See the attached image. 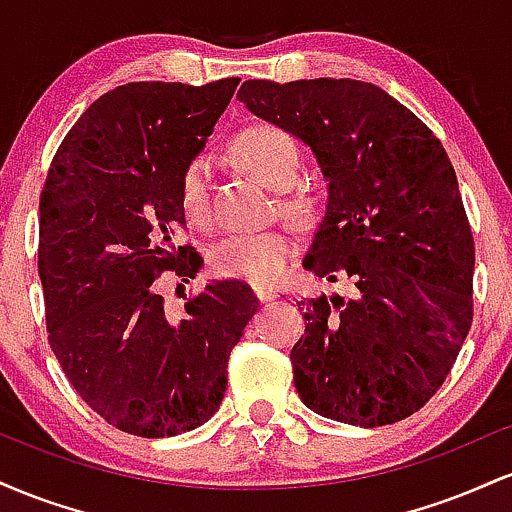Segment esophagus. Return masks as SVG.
<instances>
[{
	"instance_id": "obj_1",
	"label": "esophagus",
	"mask_w": 512,
	"mask_h": 512,
	"mask_svg": "<svg viewBox=\"0 0 512 512\" xmlns=\"http://www.w3.org/2000/svg\"><path fill=\"white\" fill-rule=\"evenodd\" d=\"M255 296L260 298V301H274L276 289H269V286H255Z\"/></svg>"
}]
</instances>
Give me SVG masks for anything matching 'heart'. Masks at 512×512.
Listing matches in <instances>:
<instances>
[{"instance_id":"b5f03b06","label":"heart","mask_w":512,"mask_h":512,"mask_svg":"<svg viewBox=\"0 0 512 512\" xmlns=\"http://www.w3.org/2000/svg\"><path fill=\"white\" fill-rule=\"evenodd\" d=\"M231 151L262 185L279 190V209L298 223L317 211L313 185L298 180L303 166L301 146L289 132L274 125H250L233 137ZM180 207L190 223L204 228L211 221V185L207 158H192L180 173ZM293 252L291 238L279 228L233 233L211 250V267L223 276L243 279L252 286H272L284 274Z\"/></svg>"}]
</instances>
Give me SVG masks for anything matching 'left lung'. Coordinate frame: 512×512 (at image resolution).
<instances>
[{"label":"left lung","instance_id":"8db88e82","mask_svg":"<svg viewBox=\"0 0 512 512\" xmlns=\"http://www.w3.org/2000/svg\"><path fill=\"white\" fill-rule=\"evenodd\" d=\"M238 98L310 146L327 204L303 267L356 286L308 301L296 392L342 424L407 419L448 378L474 313V240L443 144L366 81L250 79Z\"/></svg>","mask_w":512,"mask_h":512}]
</instances>
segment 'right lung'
I'll return each instance as SVG.
<instances>
[{
	"mask_svg": "<svg viewBox=\"0 0 512 512\" xmlns=\"http://www.w3.org/2000/svg\"><path fill=\"white\" fill-rule=\"evenodd\" d=\"M240 79L137 81L91 103L69 129L40 195L38 274L52 354L110 426L168 438L219 411L228 356L257 313L243 281H211L170 315L156 279H195L175 248L180 173L207 144Z\"/></svg>",
	"mask_w": 512,
	"mask_h": 512,
	"instance_id": "1",
	"label": "right lung"
}]
</instances>
